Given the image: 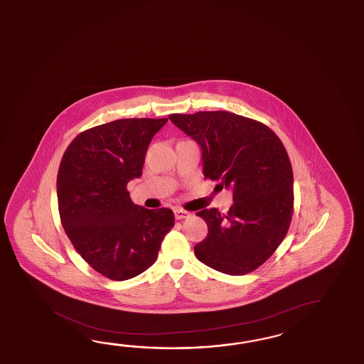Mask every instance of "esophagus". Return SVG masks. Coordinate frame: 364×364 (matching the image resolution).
<instances>
[{
	"label": "esophagus",
	"mask_w": 364,
	"mask_h": 364,
	"mask_svg": "<svg viewBox=\"0 0 364 364\" xmlns=\"http://www.w3.org/2000/svg\"><path fill=\"white\" fill-rule=\"evenodd\" d=\"M174 215H176V220H183V218L190 217V212H187L185 209H176Z\"/></svg>",
	"instance_id": "esophagus-1"
}]
</instances>
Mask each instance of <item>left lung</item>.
<instances>
[{
    "instance_id": "1",
    "label": "left lung",
    "mask_w": 364,
    "mask_h": 364,
    "mask_svg": "<svg viewBox=\"0 0 364 364\" xmlns=\"http://www.w3.org/2000/svg\"><path fill=\"white\" fill-rule=\"evenodd\" d=\"M171 122L199 143L204 177L231 187L228 213L203 209L208 235L195 245L203 264L244 275L264 264L283 242L293 215V171L284 144L262 122L228 111L171 114Z\"/></svg>"
}]
</instances>
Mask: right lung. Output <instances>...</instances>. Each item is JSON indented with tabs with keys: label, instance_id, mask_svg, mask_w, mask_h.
<instances>
[{
	"label": "right lung",
	"instance_id": "add662e5",
	"mask_svg": "<svg viewBox=\"0 0 364 364\" xmlns=\"http://www.w3.org/2000/svg\"><path fill=\"white\" fill-rule=\"evenodd\" d=\"M168 119H122L87 129L63 154L57 177L58 209L72 245L111 280H127L156 261L174 226L168 208L136 205L127 190L142 176L151 139Z\"/></svg>",
	"mask_w": 364,
	"mask_h": 364
}]
</instances>
